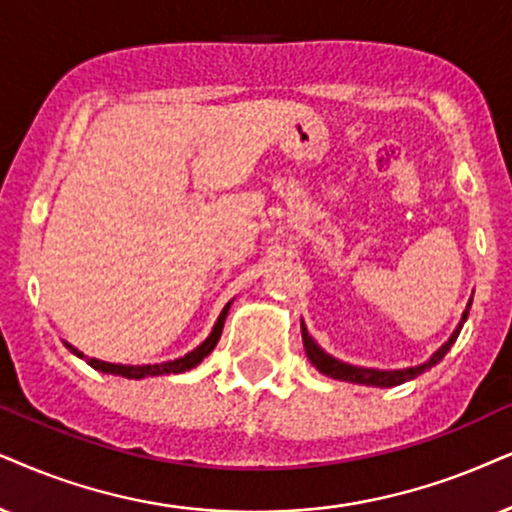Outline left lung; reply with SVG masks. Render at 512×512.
Segmentation results:
<instances>
[{
    "label": "left lung",
    "mask_w": 512,
    "mask_h": 512,
    "mask_svg": "<svg viewBox=\"0 0 512 512\" xmlns=\"http://www.w3.org/2000/svg\"><path fill=\"white\" fill-rule=\"evenodd\" d=\"M470 304H472V297L465 304V312L461 316V321H458L456 331L451 333V338L444 342L442 347L437 349L435 354L428 361H423V364L418 366H406V368H390V371H385V368H366V366H354V364H347V361H340L331 357L328 352H323L319 342H316L312 335H309L307 326H304V321H300L302 326V345H304V352H307V359L312 361L316 366V371L328 375V378L333 380H345V383H354V385H366V387H397V385H404L409 383V380L418 378V375H423L425 371H430L432 366H437L439 361L444 359V354L449 352L451 345H454L458 333H461L463 323L468 321V312H470Z\"/></svg>",
    "instance_id": "1"
}]
</instances>
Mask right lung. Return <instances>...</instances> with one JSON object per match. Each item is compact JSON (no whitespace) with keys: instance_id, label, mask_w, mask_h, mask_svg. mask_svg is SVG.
Returning a JSON list of instances; mask_svg holds the SVG:
<instances>
[{"instance_id":"1","label":"right lung","mask_w":512,"mask_h":512,"mask_svg":"<svg viewBox=\"0 0 512 512\" xmlns=\"http://www.w3.org/2000/svg\"><path fill=\"white\" fill-rule=\"evenodd\" d=\"M234 302V300H231ZM231 302L224 304L222 314L217 316L215 326H212V331L208 338H205L203 342L196 349H191L189 354H184V357L179 359H172V361H160V364H141V366H129V364H111V361H101V359H94V357H87V354H82L80 349L70 345V342H63L70 352L75 354V357H80L87 361L89 366L96 368V371L101 373H111V375H122V378H129V380H141V378H155V375H177V373H186L191 371V368H196L200 361H203L208 354L215 349V345L219 342V338H222V328H224V321H226V314H229L231 309Z\"/></svg>"}]
</instances>
